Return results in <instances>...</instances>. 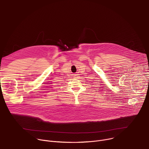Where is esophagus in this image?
<instances>
[{"label": "esophagus", "instance_id": "1", "mask_svg": "<svg viewBox=\"0 0 149 149\" xmlns=\"http://www.w3.org/2000/svg\"><path fill=\"white\" fill-rule=\"evenodd\" d=\"M78 74H74V77H78Z\"/></svg>", "mask_w": 149, "mask_h": 149}]
</instances>
